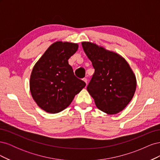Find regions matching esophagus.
I'll use <instances>...</instances> for the list:
<instances>
[{"label": "esophagus", "mask_w": 160, "mask_h": 160, "mask_svg": "<svg viewBox=\"0 0 160 160\" xmlns=\"http://www.w3.org/2000/svg\"><path fill=\"white\" fill-rule=\"evenodd\" d=\"M83 81L85 82V83L88 85V79H87V78H83Z\"/></svg>", "instance_id": "1"}]
</instances>
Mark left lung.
I'll return each mask as SVG.
<instances>
[{"label":"left lung","instance_id":"left-lung-1","mask_svg":"<svg viewBox=\"0 0 160 160\" xmlns=\"http://www.w3.org/2000/svg\"><path fill=\"white\" fill-rule=\"evenodd\" d=\"M95 72L88 85L97 107L108 114L122 111L132 99L136 79L122 57L89 42L81 43Z\"/></svg>","mask_w":160,"mask_h":160}]
</instances>
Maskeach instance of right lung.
I'll list each match as a JSON object with an SVG mask.
<instances>
[{
  "mask_svg": "<svg viewBox=\"0 0 160 160\" xmlns=\"http://www.w3.org/2000/svg\"><path fill=\"white\" fill-rule=\"evenodd\" d=\"M77 49L76 43L55 42L33 67L31 93L37 104L47 113H57L65 109L86 85L74 75L68 62Z\"/></svg>",
  "mask_w": 160,
  "mask_h": 160,
  "instance_id": "obj_1",
  "label": "right lung"
}]
</instances>
